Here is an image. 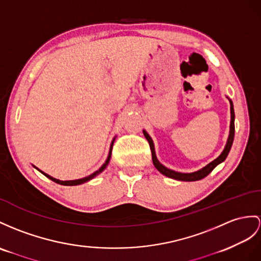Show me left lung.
I'll return each instance as SVG.
<instances>
[{"label":"left lung","instance_id":"obj_1","mask_svg":"<svg viewBox=\"0 0 261 261\" xmlns=\"http://www.w3.org/2000/svg\"><path fill=\"white\" fill-rule=\"evenodd\" d=\"M229 103H230V129H229V136H228L227 139V144L225 146L224 150H222L221 154L214 160L212 163H209L208 165H206L205 167H202L201 169L194 171V173H178V171H175V170H171L168 169L167 167H165L164 165H162L160 162H158L156 154H155V147H154V143H152V139L150 138V136L147 134V132L143 130L144 133V136L147 139L148 143H149V147L151 150V157H152V164H154V166L157 168V170L162 173L163 175H165L166 177H169V178H173V179H177V180H182V181H195V180H199L205 178L207 175H209L213 171V169L219 165L220 163L224 162L226 160V157L228 156L231 148V145L233 142V136H234V112H233V104L231 99H229Z\"/></svg>","mask_w":261,"mask_h":261}]
</instances>
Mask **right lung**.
Wrapping results in <instances>:
<instances>
[{
  "mask_svg": "<svg viewBox=\"0 0 261 261\" xmlns=\"http://www.w3.org/2000/svg\"><path fill=\"white\" fill-rule=\"evenodd\" d=\"M114 141H115V138L113 139L112 141V144H111V148H110V152H109V156H107V160H106V162L101 165V167L98 169V170H96L95 171V173H93L92 175H90V176H87V177H84V178H81V179H75V180H60V179H56V178H53L52 176H49V175H47V174H45V173H43V171H41L39 168H36V169H39L41 173L44 175V176H46L47 178H49L50 180H53L54 182H56V184H60V185H64V186H76V185H81V184H84V182H86V181H88V180H91V179H93L94 177H96L98 174H100L101 171H103L106 167H107V165H109V163H110V160H111V155H112V149H113V145H114Z\"/></svg>",
  "mask_w": 261,
  "mask_h": 261,
  "instance_id": "1",
  "label": "right lung"
}]
</instances>
